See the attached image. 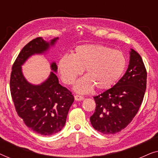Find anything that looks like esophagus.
Masks as SVG:
<instances>
[{"label":"esophagus","mask_w":158,"mask_h":158,"mask_svg":"<svg viewBox=\"0 0 158 158\" xmlns=\"http://www.w3.org/2000/svg\"><path fill=\"white\" fill-rule=\"evenodd\" d=\"M75 101H83L84 100V97L81 96H78V95H76L75 96Z\"/></svg>","instance_id":"obj_1"}]
</instances>
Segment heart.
<instances>
[{"instance_id":"1","label":"heart","mask_w":158,"mask_h":158,"mask_svg":"<svg viewBox=\"0 0 158 158\" xmlns=\"http://www.w3.org/2000/svg\"><path fill=\"white\" fill-rule=\"evenodd\" d=\"M58 70L64 83L71 85L85 70V76L75 83L74 90L87 94L94 86L98 90L109 89L120 78L127 66L124 54L101 44L77 47L72 55H64L58 62Z\"/></svg>"}]
</instances>
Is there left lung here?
<instances>
[{
  "label": "left lung",
  "instance_id": "8db88e82",
  "mask_svg": "<svg viewBox=\"0 0 158 158\" xmlns=\"http://www.w3.org/2000/svg\"><path fill=\"white\" fill-rule=\"evenodd\" d=\"M128 68L123 77L109 90L94 96L96 107L90 116L96 130L111 135L124 129L139 111L144 96L147 71L141 56L129 51Z\"/></svg>",
  "mask_w": 158,
  "mask_h": 158
}]
</instances>
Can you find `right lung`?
I'll return each mask as SVG.
<instances>
[{"instance_id":"1","label":"right lung","mask_w":158,"mask_h":158,"mask_svg":"<svg viewBox=\"0 0 158 158\" xmlns=\"http://www.w3.org/2000/svg\"><path fill=\"white\" fill-rule=\"evenodd\" d=\"M58 40L59 37H55L46 42L38 37L28 43L13 64L10 74V94L17 114L29 128L45 136L62 130L74 97L59 83L55 62L50 63L52 71L49 77L38 85L26 79L21 67L31 56L46 54Z\"/></svg>"}]
</instances>
